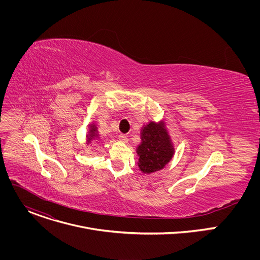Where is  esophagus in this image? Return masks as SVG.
<instances>
[{"label":"esophagus","mask_w":260,"mask_h":260,"mask_svg":"<svg viewBox=\"0 0 260 260\" xmlns=\"http://www.w3.org/2000/svg\"><path fill=\"white\" fill-rule=\"evenodd\" d=\"M118 139H119V141H121V142H123V143H126V142H127V136L124 135V134H120L119 137H118Z\"/></svg>","instance_id":"obj_1"}]
</instances>
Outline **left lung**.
Masks as SVG:
<instances>
[{
  "instance_id": "1",
  "label": "left lung",
  "mask_w": 260,
  "mask_h": 260,
  "mask_svg": "<svg viewBox=\"0 0 260 260\" xmlns=\"http://www.w3.org/2000/svg\"><path fill=\"white\" fill-rule=\"evenodd\" d=\"M139 167L150 174L161 170L172 158L173 149L168 133L162 124L150 122L142 131V144L138 147Z\"/></svg>"
}]
</instances>
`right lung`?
Returning <instances> with one entry per match:
<instances>
[{
  "mask_svg": "<svg viewBox=\"0 0 260 260\" xmlns=\"http://www.w3.org/2000/svg\"><path fill=\"white\" fill-rule=\"evenodd\" d=\"M91 129V135H89V137H88V141H90L91 139H93V138H95L96 137V135H95V128H94V126H91L90 127Z\"/></svg>",
  "mask_w": 260,
  "mask_h": 260,
  "instance_id": "1",
  "label": "right lung"
}]
</instances>
